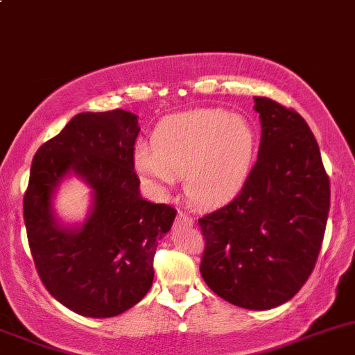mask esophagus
Returning a JSON list of instances; mask_svg holds the SVG:
<instances>
[{
    "label": "esophagus",
    "mask_w": 355,
    "mask_h": 355,
    "mask_svg": "<svg viewBox=\"0 0 355 355\" xmlns=\"http://www.w3.org/2000/svg\"><path fill=\"white\" fill-rule=\"evenodd\" d=\"M192 225H194V220H192V216H189V214H185V213H178L177 214V220H175V227L182 228V227H192Z\"/></svg>",
    "instance_id": "esophagus-1"
}]
</instances>
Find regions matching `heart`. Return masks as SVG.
<instances>
[{"instance_id": "b5f03b06", "label": "heart", "mask_w": 355, "mask_h": 355, "mask_svg": "<svg viewBox=\"0 0 355 355\" xmlns=\"http://www.w3.org/2000/svg\"><path fill=\"white\" fill-rule=\"evenodd\" d=\"M257 146L256 128L242 114L194 110L163 118L153 132L151 148H135L134 166L156 194H166L184 175L189 198L213 206L244 189Z\"/></svg>"}]
</instances>
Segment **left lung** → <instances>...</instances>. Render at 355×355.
I'll use <instances>...</instances> for the list:
<instances>
[{"instance_id": "1", "label": "left lung", "mask_w": 355, "mask_h": 355, "mask_svg": "<svg viewBox=\"0 0 355 355\" xmlns=\"http://www.w3.org/2000/svg\"><path fill=\"white\" fill-rule=\"evenodd\" d=\"M261 144L249 180L232 202L199 220L200 275L221 299L266 311L292 299L320 254L330 180L320 146L297 111L254 98Z\"/></svg>"}]
</instances>
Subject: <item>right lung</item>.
I'll use <instances>...</instances> for the list:
<instances>
[{
    "instance_id": "add662e5",
    "label": "right lung",
    "mask_w": 355,
    "mask_h": 355,
    "mask_svg": "<svg viewBox=\"0 0 355 355\" xmlns=\"http://www.w3.org/2000/svg\"><path fill=\"white\" fill-rule=\"evenodd\" d=\"M137 114L78 113L35 153L24 196L28 247L41 282L58 302L87 318H113L144 299L157 241L175 207L142 199L134 171ZM73 174L92 189L82 224L63 225L52 199Z\"/></svg>"
}]
</instances>
